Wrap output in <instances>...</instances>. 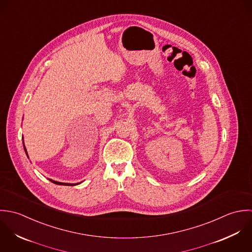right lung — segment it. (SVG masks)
Segmentation results:
<instances>
[{
	"label": "right lung",
	"mask_w": 252,
	"mask_h": 252,
	"mask_svg": "<svg viewBox=\"0 0 252 252\" xmlns=\"http://www.w3.org/2000/svg\"><path fill=\"white\" fill-rule=\"evenodd\" d=\"M23 146H24V143H23ZM24 150H25V153H26V149H25V147H24ZM52 183H54V184H57V185H69V186H72V185H77V184H68V183H60V182H57V181H53V180H51Z\"/></svg>",
	"instance_id": "right-lung-1"
}]
</instances>
